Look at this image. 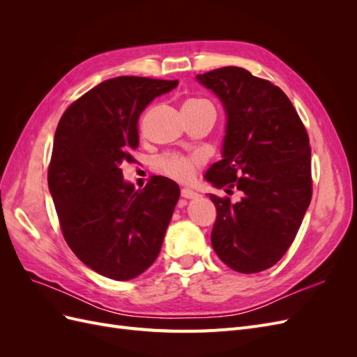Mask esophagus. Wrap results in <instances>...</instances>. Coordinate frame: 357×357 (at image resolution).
<instances>
[{"instance_id": "obj_1", "label": "esophagus", "mask_w": 357, "mask_h": 357, "mask_svg": "<svg viewBox=\"0 0 357 357\" xmlns=\"http://www.w3.org/2000/svg\"><path fill=\"white\" fill-rule=\"evenodd\" d=\"M181 198H185V199H195V198H198V193L190 190V189H181Z\"/></svg>"}]
</instances>
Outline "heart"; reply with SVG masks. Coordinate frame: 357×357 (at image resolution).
I'll use <instances>...</instances> for the list:
<instances>
[{
  "label": "heart",
  "instance_id": "1",
  "mask_svg": "<svg viewBox=\"0 0 357 357\" xmlns=\"http://www.w3.org/2000/svg\"><path fill=\"white\" fill-rule=\"evenodd\" d=\"M204 105H210V104L202 100H188L185 104H183V109H192V107H204ZM159 165L162 171L167 172L168 176L174 177L176 180L190 181L193 178V174H195L197 159L178 156V155H168L159 160Z\"/></svg>",
  "mask_w": 357,
  "mask_h": 357
}]
</instances>
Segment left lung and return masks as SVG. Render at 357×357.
Returning <instances> with one entry per match:
<instances>
[{
	"mask_svg": "<svg viewBox=\"0 0 357 357\" xmlns=\"http://www.w3.org/2000/svg\"><path fill=\"white\" fill-rule=\"evenodd\" d=\"M197 80L218 96L226 117L222 159L204 178L228 195L210 193L218 210L211 245L234 271L253 274L287 252L311 201V149L286 93L240 67Z\"/></svg>",
	"mask_w": 357,
	"mask_h": 357,
	"instance_id": "8db88e82",
	"label": "left lung"
}]
</instances>
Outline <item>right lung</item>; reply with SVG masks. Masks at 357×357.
Segmentation results:
<instances>
[{
	"label": "right lung",
	"instance_id": "obj_1",
	"mask_svg": "<svg viewBox=\"0 0 357 357\" xmlns=\"http://www.w3.org/2000/svg\"><path fill=\"white\" fill-rule=\"evenodd\" d=\"M177 80L109 79L73 102L55 132L49 190L63 238L80 261L107 278L143 274L160 252L180 189L153 177L144 189L123 180L138 146V117Z\"/></svg>",
	"mask_w": 357,
	"mask_h": 357
}]
</instances>
